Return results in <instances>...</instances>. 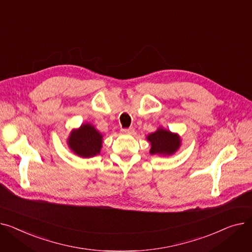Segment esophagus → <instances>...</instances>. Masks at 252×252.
Returning <instances> with one entry per match:
<instances>
[{
    "label": "esophagus",
    "mask_w": 252,
    "mask_h": 252,
    "mask_svg": "<svg viewBox=\"0 0 252 252\" xmlns=\"http://www.w3.org/2000/svg\"><path fill=\"white\" fill-rule=\"evenodd\" d=\"M121 132L123 134H131V133L134 132V129L133 128H125V129H121Z\"/></svg>",
    "instance_id": "34e87169"
}]
</instances>
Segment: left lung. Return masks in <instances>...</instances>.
I'll list each match as a JSON object with an SVG mask.
<instances>
[{
  "instance_id": "obj_1",
  "label": "left lung",
  "mask_w": 252,
  "mask_h": 252,
  "mask_svg": "<svg viewBox=\"0 0 252 252\" xmlns=\"http://www.w3.org/2000/svg\"><path fill=\"white\" fill-rule=\"evenodd\" d=\"M146 139L152 144L151 155L172 156L175 154L181 145L180 136L177 133H172L159 127L156 132L147 135Z\"/></svg>"
}]
</instances>
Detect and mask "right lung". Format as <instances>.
<instances>
[{
    "mask_svg": "<svg viewBox=\"0 0 252 252\" xmlns=\"http://www.w3.org/2000/svg\"><path fill=\"white\" fill-rule=\"evenodd\" d=\"M102 135L91 124H83L71 131L68 145L80 158H92L100 153Z\"/></svg>",
    "mask_w": 252,
    "mask_h": 252,
    "instance_id": "add662e5",
    "label": "right lung"
}]
</instances>
